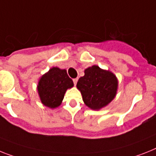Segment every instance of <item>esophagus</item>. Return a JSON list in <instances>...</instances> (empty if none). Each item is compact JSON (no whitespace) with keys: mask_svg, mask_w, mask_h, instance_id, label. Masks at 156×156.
Listing matches in <instances>:
<instances>
[{"mask_svg":"<svg viewBox=\"0 0 156 156\" xmlns=\"http://www.w3.org/2000/svg\"><path fill=\"white\" fill-rule=\"evenodd\" d=\"M73 82H74V85L77 84V82H78V78H74V79H73Z\"/></svg>","mask_w":156,"mask_h":156,"instance_id":"34e87169","label":"esophagus"}]
</instances>
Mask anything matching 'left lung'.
I'll return each mask as SVG.
<instances>
[{"instance_id": "left-lung-1", "label": "left lung", "mask_w": 156, "mask_h": 156, "mask_svg": "<svg viewBox=\"0 0 156 156\" xmlns=\"http://www.w3.org/2000/svg\"><path fill=\"white\" fill-rule=\"evenodd\" d=\"M84 72L85 75L78 79L77 88L80 90L86 106L99 110L116 97L117 78L113 73L102 70L96 65L88 67Z\"/></svg>"}]
</instances>
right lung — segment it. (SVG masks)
<instances>
[{"instance_id": "right-lung-1", "label": "right lung", "mask_w": 156, "mask_h": 156, "mask_svg": "<svg viewBox=\"0 0 156 156\" xmlns=\"http://www.w3.org/2000/svg\"><path fill=\"white\" fill-rule=\"evenodd\" d=\"M73 86L74 82L65 69L52 67L40 78L37 90L41 102L45 106L55 108L61 105L66 90Z\"/></svg>"}]
</instances>
